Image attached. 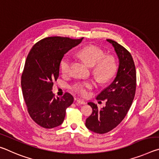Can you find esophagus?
Segmentation results:
<instances>
[{
	"instance_id": "34e87169",
	"label": "esophagus",
	"mask_w": 159,
	"mask_h": 159,
	"mask_svg": "<svg viewBox=\"0 0 159 159\" xmlns=\"http://www.w3.org/2000/svg\"><path fill=\"white\" fill-rule=\"evenodd\" d=\"M77 102H78V103H79V104H86L85 102H84L83 100H82V99H77Z\"/></svg>"
}]
</instances>
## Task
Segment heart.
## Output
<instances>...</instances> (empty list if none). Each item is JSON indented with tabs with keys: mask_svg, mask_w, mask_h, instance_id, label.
I'll return each instance as SVG.
<instances>
[{
	"mask_svg": "<svg viewBox=\"0 0 159 159\" xmlns=\"http://www.w3.org/2000/svg\"><path fill=\"white\" fill-rule=\"evenodd\" d=\"M78 55L93 66V74L99 82L105 83L114 76L117 70V64L111 55L105 56V52L95 45H88L80 49ZM71 66V58L69 55H64L60 63L61 72L64 75L69 74ZM95 86L93 81H80L71 86L74 93L82 97H87L89 90Z\"/></svg>",
	"mask_w": 159,
	"mask_h": 159,
	"instance_id": "obj_1",
	"label": "heart"
}]
</instances>
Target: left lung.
<instances>
[{
	"label": "left lung",
	"instance_id": "8db88e82",
	"mask_svg": "<svg viewBox=\"0 0 159 159\" xmlns=\"http://www.w3.org/2000/svg\"><path fill=\"white\" fill-rule=\"evenodd\" d=\"M107 41L114 48L119 65L114 81L97 97V99L106 100V106L99 109L93 102L88 103L93 113L86 119L85 126L99 134L108 133L122 121L130 108L136 90V70L130 53L117 42Z\"/></svg>",
	"mask_w": 159,
	"mask_h": 159
}]
</instances>
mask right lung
I'll list each match as a JSON object with an SVG mask.
<instances>
[{"label": "right lung", "instance_id": "1", "mask_svg": "<svg viewBox=\"0 0 159 159\" xmlns=\"http://www.w3.org/2000/svg\"><path fill=\"white\" fill-rule=\"evenodd\" d=\"M83 39L45 38L32 47L26 57L21 80L23 97L31 118L43 128L60 125L66 109L73 103L71 94L66 93L61 98H55L52 90L59 77L61 58Z\"/></svg>", "mask_w": 159, "mask_h": 159}]
</instances>
